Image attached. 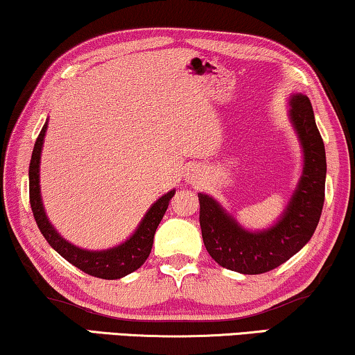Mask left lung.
<instances>
[{
	"label": "left lung",
	"instance_id": "obj_1",
	"mask_svg": "<svg viewBox=\"0 0 355 355\" xmlns=\"http://www.w3.org/2000/svg\"><path fill=\"white\" fill-rule=\"evenodd\" d=\"M288 105L290 123L302 152V169L284 213L274 224L259 230L246 229L218 200L198 193L203 243L216 263L229 270L254 275L275 269L311 240L320 219L325 200V146L309 97L295 92Z\"/></svg>",
	"mask_w": 355,
	"mask_h": 355
}]
</instances>
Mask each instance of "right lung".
Returning a JSON list of instances; mask_svg holds the SVG:
<instances>
[{
    "instance_id": "add662e5",
    "label": "right lung",
    "mask_w": 355,
    "mask_h": 355,
    "mask_svg": "<svg viewBox=\"0 0 355 355\" xmlns=\"http://www.w3.org/2000/svg\"><path fill=\"white\" fill-rule=\"evenodd\" d=\"M46 130H48V120H46L43 130H41L37 142H35L32 160H30L28 168V181H30V205L32 211L37 220L38 229L43 234L46 241L62 256L64 259L69 261L70 264L78 267L80 270L86 272L92 277H99L105 280H116L121 279L131 272L139 269L146 263V259L150 254L153 245V235L155 230L166 213L169 200L176 190H169L165 195H162L147 213L144 214L139 225L135 232L128 237L123 243L112 246L107 250H86L80 248L65 240L62 235L58 232V229L51 224L48 214L44 211L43 198H41V187H40V163H41V152H43V144Z\"/></svg>"
}]
</instances>
